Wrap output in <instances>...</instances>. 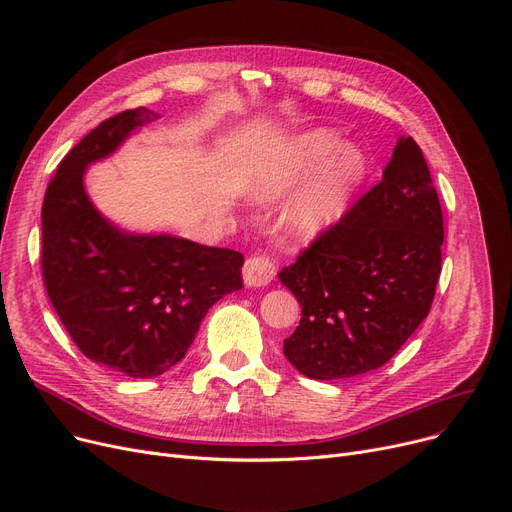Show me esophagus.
<instances>
[{
	"instance_id": "1",
	"label": "esophagus",
	"mask_w": 512,
	"mask_h": 512,
	"mask_svg": "<svg viewBox=\"0 0 512 512\" xmlns=\"http://www.w3.org/2000/svg\"><path fill=\"white\" fill-rule=\"evenodd\" d=\"M242 278L247 286H265L276 278V265L270 255H253L242 265Z\"/></svg>"
}]
</instances>
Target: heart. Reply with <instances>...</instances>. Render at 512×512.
<instances>
[{"label": "heart", "instance_id": "obj_1", "mask_svg": "<svg viewBox=\"0 0 512 512\" xmlns=\"http://www.w3.org/2000/svg\"><path fill=\"white\" fill-rule=\"evenodd\" d=\"M338 146V132L330 128L307 130L290 139L253 176L251 197L267 203L286 195L309 172L325 164L284 211V228L290 236L317 238L336 226L348 209L365 176L367 161L357 147L344 145L339 150Z\"/></svg>", "mask_w": 512, "mask_h": 512}]
</instances>
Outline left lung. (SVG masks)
<instances>
[{
	"label": "left lung",
	"instance_id": "1",
	"mask_svg": "<svg viewBox=\"0 0 512 512\" xmlns=\"http://www.w3.org/2000/svg\"><path fill=\"white\" fill-rule=\"evenodd\" d=\"M444 222L413 137H400L382 180L278 274L301 303L284 355L311 380L388 363L432 309Z\"/></svg>",
	"mask_w": 512,
	"mask_h": 512
}]
</instances>
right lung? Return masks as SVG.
Returning <instances> with one entry per match:
<instances>
[{
  "label": "right lung",
  "instance_id": "obj_1",
  "mask_svg": "<svg viewBox=\"0 0 512 512\" xmlns=\"http://www.w3.org/2000/svg\"><path fill=\"white\" fill-rule=\"evenodd\" d=\"M155 118L137 107L103 120L60 161L41 209L43 282L66 332L91 361L141 380L186 355L209 307L242 288L245 263L170 234H128L91 203L87 166Z\"/></svg>",
  "mask_w": 512,
  "mask_h": 512
}]
</instances>
